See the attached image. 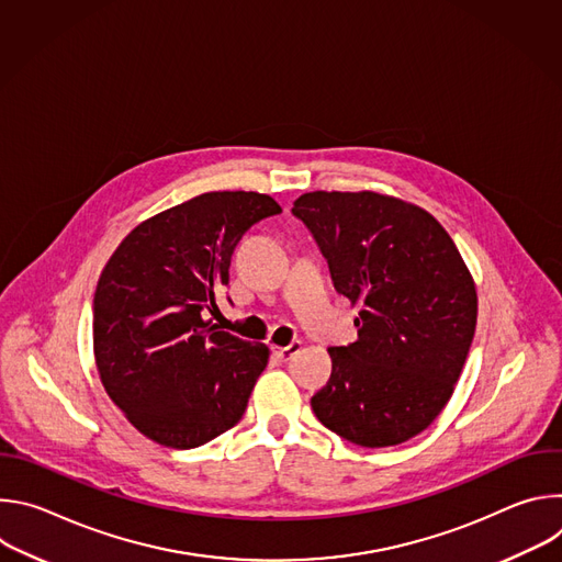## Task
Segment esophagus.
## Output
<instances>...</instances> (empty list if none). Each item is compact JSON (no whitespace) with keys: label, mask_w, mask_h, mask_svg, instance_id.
<instances>
[{"label":"esophagus","mask_w":562,"mask_h":562,"mask_svg":"<svg viewBox=\"0 0 562 562\" xmlns=\"http://www.w3.org/2000/svg\"><path fill=\"white\" fill-rule=\"evenodd\" d=\"M300 349H302V342L300 340H293V342H289L286 347H271V351H273V356L278 358V360H291L295 353H300Z\"/></svg>","instance_id":"obj_1"}]
</instances>
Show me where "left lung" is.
<instances>
[{
  "label": "left lung",
  "instance_id": "obj_1",
  "mask_svg": "<svg viewBox=\"0 0 562 562\" xmlns=\"http://www.w3.org/2000/svg\"><path fill=\"white\" fill-rule=\"evenodd\" d=\"M291 213L336 291L362 306L358 340L329 349L315 418L360 447L407 442L449 403L473 342L477 297L453 239L427 211L371 191L304 193Z\"/></svg>",
  "mask_w": 562,
  "mask_h": 562
}]
</instances>
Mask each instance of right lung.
<instances>
[{"label": "right lung", "instance_id": "right-lung-1", "mask_svg": "<svg viewBox=\"0 0 562 562\" xmlns=\"http://www.w3.org/2000/svg\"><path fill=\"white\" fill-rule=\"evenodd\" d=\"M280 211L254 191L204 193L135 226L106 262L93 297L95 362L146 438L193 449L245 416L269 349L204 317L239 237Z\"/></svg>", "mask_w": 562, "mask_h": 562}]
</instances>
